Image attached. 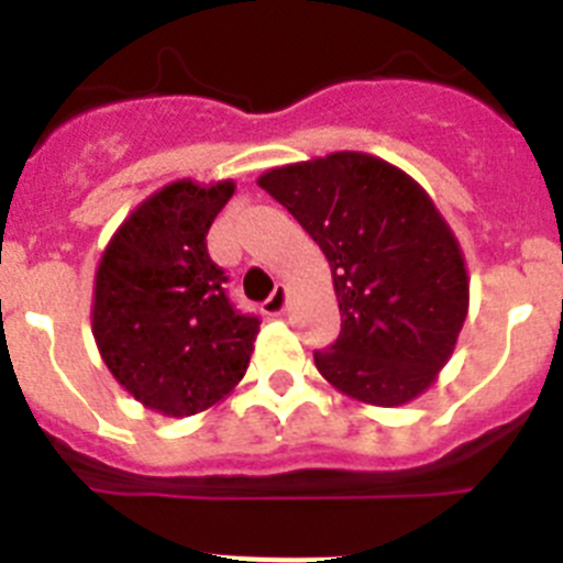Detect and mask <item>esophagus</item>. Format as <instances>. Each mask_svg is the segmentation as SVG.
Returning a JSON list of instances; mask_svg holds the SVG:
<instances>
[{
	"label": "esophagus",
	"mask_w": 563,
	"mask_h": 563,
	"mask_svg": "<svg viewBox=\"0 0 563 563\" xmlns=\"http://www.w3.org/2000/svg\"><path fill=\"white\" fill-rule=\"evenodd\" d=\"M287 298H290V292H287L285 285H276V290L267 296L265 301V312L267 316H282V312L287 310Z\"/></svg>",
	"instance_id": "1"
}]
</instances>
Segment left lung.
Wrapping results in <instances>:
<instances>
[{"label": "left lung", "instance_id": "obj_1", "mask_svg": "<svg viewBox=\"0 0 563 563\" xmlns=\"http://www.w3.org/2000/svg\"><path fill=\"white\" fill-rule=\"evenodd\" d=\"M258 186L332 267L341 335L316 352L318 372L343 395L386 409L422 395L467 316L465 258L429 194L363 152L271 168Z\"/></svg>", "mask_w": 563, "mask_h": 563}]
</instances>
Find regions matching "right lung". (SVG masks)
<instances>
[{
	"instance_id": "obj_1",
	"label": "right lung",
	"mask_w": 563,
	"mask_h": 563,
	"mask_svg": "<svg viewBox=\"0 0 563 563\" xmlns=\"http://www.w3.org/2000/svg\"><path fill=\"white\" fill-rule=\"evenodd\" d=\"M233 188V180L161 188L129 213L98 265V352L134 400L166 417L211 409L251 363L262 321L233 307L225 271L206 245Z\"/></svg>"
}]
</instances>
